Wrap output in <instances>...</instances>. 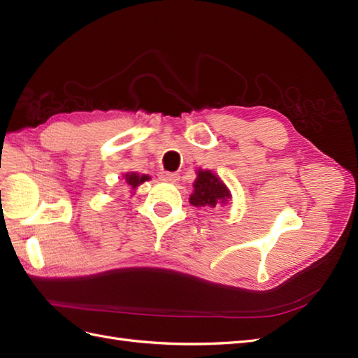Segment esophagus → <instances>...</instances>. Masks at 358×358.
<instances>
[{
	"mask_svg": "<svg viewBox=\"0 0 358 358\" xmlns=\"http://www.w3.org/2000/svg\"><path fill=\"white\" fill-rule=\"evenodd\" d=\"M159 179L162 182H169V183H176L179 180L178 173H170V171H161L159 173Z\"/></svg>",
	"mask_w": 358,
	"mask_h": 358,
	"instance_id": "obj_1",
	"label": "esophagus"
}]
</instances>
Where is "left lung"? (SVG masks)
Here are the masks:
<instances>
[{
  "mask_svg": "<svg viewBox=\"0 0 358 358\" xmlns=\"http://www.w3.org/2000/svg\"><path fill=\"white\" fill-rule=\"evenodd\" d=\"M231 199V194L224 185V182L210 170H199L197 179L194 182V192L189 203L196 208H215V206L227 204Z\"/></svg>",
  "mask_w": 358,
  "mask_h": 358,
  "instance_id": "8db88e82",
  "label": "left lung"
}]
</instances>
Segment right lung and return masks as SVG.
Returning a JSON list of instances; mask_svg holds the SVG:
<instances>
[{"instance_id":"right-lung-1","label":"right lung","mask_w":358,"mask_h":358,"mask_svg":"<svg viewBox=\"0 0 358 358\" xmlns=\"http://www.w3.org/2000/svg\"><path fill=\"white\" fill-rule=\"evenodd\" d=\"M124 179H125V182H127V185H129L133 189H136L138 185H142L143 182L149 180V176H146V175L140 176L138 173L133 171V173H127V175L124 176Z\"/></svg>"}]
</instances>
